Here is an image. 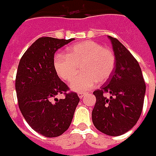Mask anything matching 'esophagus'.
<instances>
[{"label":"esophagus","instance_id":"esophagus-1","mask_svg":"<svg viewBox=\"0 0 156 156\" xmlns=\"http://www.w3.org/2000/svg\"><path fill=\"white\" fill-rule=\"evenodd\" d=\"M84 94H85L83 93V92H80V93H78V96H79V98H82L84 96Z\"/></svg>","mask_w":156,"mask_h":156}]
</instances>
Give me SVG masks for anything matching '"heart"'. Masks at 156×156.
<instances>
[{
    "instance_id": "b5f03b06",
    "label": "heart",
    "mask_w": 156,
    "mask_h": 156,
    "mask_svg": "<svg viewBox=\"0 0 156 156\" xmlns=\"http://www.w3.org/2000/svg\"><path fill=\"white\" fill-rule=\"evenodd\" d=\"M115 67V53L93 41H85L69 47L65 54H57L54 58L55 70L63 81H71L80 68L82 74L70 83V87L76 92L87 91L95 82H105Z\"/></svg>"
}]
</instances>
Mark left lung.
<instances>
[{"label": "left lung", "instance_id": "obj_1", "mask_svg": "<svg viewBox=\"0 0 156 156\" xmlns=\"http://www.w3.org/2000/svg\"><path fill=\"white\" fill-rule=\"evenodd\" d=\"M108 38L115 55V67L106 84L94 91L96 102L92 121L103 134L117 136L128 132L138 122L146 84L141 67L133 55L116 38Z\"/></svg>", "mask_w": 156, "mask_h": 156}]
</instances>
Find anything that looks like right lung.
I'll use <instances>...</instances> for the list:
<instances>
[{"instance_id": "1", "label": "right lung", "mask_w": 156, "mask_h": 156, "mask_svg": "<svg viewBox=\"0 0 156 156\" xmlns=\"http://www.w3.org/2000/svg\"><path fill=\"white\" fill-rule=\"evenodd\" d=\"M73 40L41 37L23 54L18 65L15 90L19 108L28 125L46 137H56L69 129L80 101L54 68L55 53ZM60 93L64 99L54 98ZM54 98L55 103L51 101Z\"/></svg>"}]
</instances>
